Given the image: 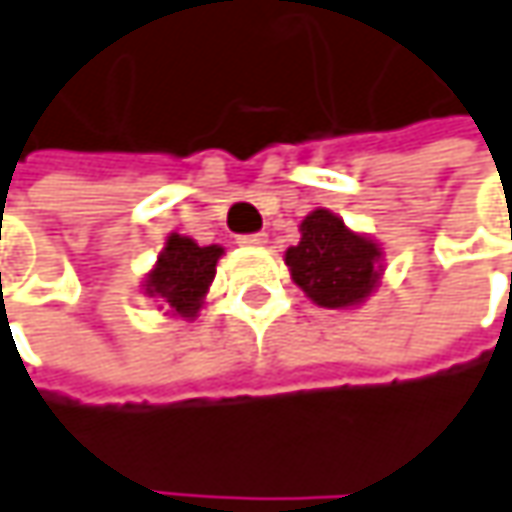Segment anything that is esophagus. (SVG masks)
<instances>
[{
	"label": "esophagus",
	"instance_id": "34e87169",
	"mask_svg": "<svg viewBox=\"0 0 512 512\" xmlns=\"http://www.w3.org/2000/svg\"><path fill=\"white\" fill-rule=\"evenodd\" d=\"M266 240H269V237H266L263 231H255V234H240V237H237V243H243V246H263Z\"/></svg>",
	"mask_w": 512,
	"mask_h": 512
}]
</instances>
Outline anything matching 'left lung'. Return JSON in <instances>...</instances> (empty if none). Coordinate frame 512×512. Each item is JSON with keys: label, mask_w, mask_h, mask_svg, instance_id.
<instances>
[{"label": "left lung", "mask_w": 512, "mask_h": 512, "mask_svg": "<svg viewBox=\"0 0 512 512\" xmlns=\"http://www.w3.org/2000/svg\"><path fill=\"white\" fill-rule=\"evenodd\" d=\"M378 246L351 234L328 210H313L302 222L299 246L287 249L293 281L322 307L363 302L378 281Z\"/></svg>", "instance_id": "obj_1"}]
</instances>
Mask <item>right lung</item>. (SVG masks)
Wrapping results in <instances>:
<instances>
[{
	"mask_svg": "<svg viewBox=\"0 0 512 512\" xmlns=\"http://www.w3.org/2000/svg\"><path fill=\"white\" fill-rule=\"evenodd\" d=\"M219 255V246H199L187 237L172 234L158 257L155 272L149 275L146 293L158 296L169 310L181 316H193L216 275Z\"/></svg>",
	"mask_w": 512,
	"mask_h": 512,
	"instance_id": "add662e5",
	"label": "right lung"
}]
</instances>
